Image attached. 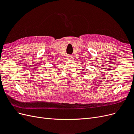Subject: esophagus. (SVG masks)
Wrapping results in <instances>:
<instances>
[{"label":"esophagus","instance_id":"obj_1","mask_svg":"<svg viewBox=\"0 0 134 134\" xmlns=\"http://www.w3.org/2000/svg\"><path fill=\"white\" fill-rule=\"evenodd\" d=\"M68 60H71V59H72V56H68Z\"/></svg>","mask_w":134,"mask_h":134}]
</instances>
